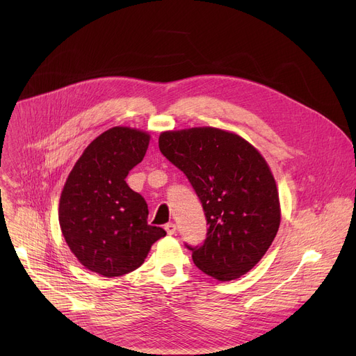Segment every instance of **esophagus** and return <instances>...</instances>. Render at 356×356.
<instances>
[{"instance_id":"esophagus-1","label":"esophagus","mask_w":356,"mask_h":356,"mask_svg":"<svg viewBox=\"0 0 356 356\" xmlns=\"http://www.w3.org/2000/svg\"><path fill=\"white\" fill-rule=\"evenodd\" d=\"M165 229H166L168 235H175V234H176V224L169 222V224L165 225Z\"/></svg>"}]
</instances>
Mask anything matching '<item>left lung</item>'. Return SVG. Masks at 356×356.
I'll list each match as a JSON object with an SVG mask.
<instances>
[{
	"label": "left lung",
	"mask_w": 356,
	"mask_h": 356,
	"mask_svg": "<svg viewBox=\"0 0 356 356\" xmlns=\"http://www.w3.org/2000/svg\"><path fill=\"white\" fill-rule=\"evenodd\" d=\"M162 155L193 186L207 220L201 245L184 243L194 265L227 282L255 266L280 225L276 181L259 152L217 128L163 132Z\"/></svg>",
	"instance_id": "8db88e82"
}]
</instances>
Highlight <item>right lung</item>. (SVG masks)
<instances>
[{
    "label": "right lung",
    "mask_w": 356,
    "mask_h": 356,
    "mask_svg": "<svg viewBox=\"0 0 356 356\" xmlns=\"http://www.w3.org/2000/svg\"><path fill=\"white\" fill-rule=\"evenodd\" d=\"M147 145L142 131H106L86 147L62 191L59 221L69 248L83 266L106 277L138 269L150 246L166 235L147 224L145 198L125 181Z\"/></svg>",
    "instance_id": "obj_1"
}]
</instances>
